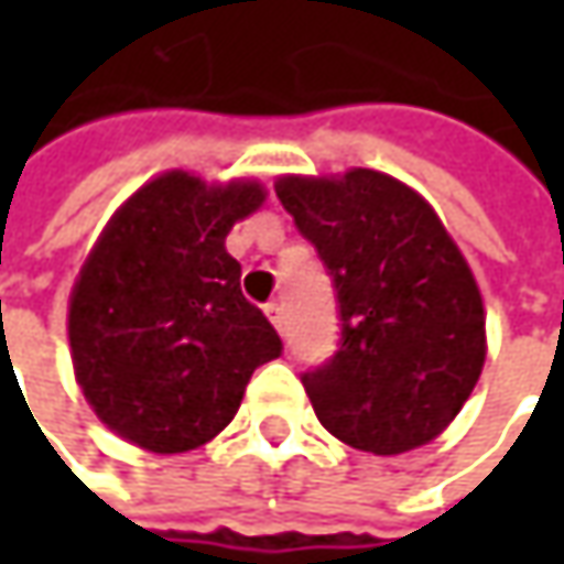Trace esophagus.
Returning a JSON list of instances; mask_svg holds the SVG:
<instances>
[{
  "label": "esophagus",
  "instance_id": "obj_1",
  "mask_svg": "<svg viewBox=\"0 0 564 564\" xmlns=\"http://www.w3.org/2000/svg\"><path fill=\"white\" fill-rule=\"evenodd\" d=\"M267 316H270V323L279 333H285V307H282L279 301H270V304H267Z\"/></svg>",
  "mask_w": 564,
  "mask_h": 564
}]
</instances>
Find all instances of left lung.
Segmentation results:
<instances>
[{
  "instance_id": "1",
  "label": "left lung",
  "mask_w": 564,
  "mask_h": 564,
  "mask_svg": "<svg viewBox=\"0 0 564 564\" xmlns=\"http://www.w3.org/2000/svg\"><path fill=\"white\" fill-rule=\"evenodd\" d=\"M275 197L336 289L338 351L301 377L319 423L373 455L436 440L487 360L484 297L436 209L373 169L282 175Z\"/></svg>"
}]
</instances>
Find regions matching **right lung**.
I'll return each mask as SVG.
<instances>
[{
	"label": "right lung",
	"instance_id": "1",
	"mask_svg": "<svg viewBox=\"0 0 564 564\" xmlns=\"http://www.w3.org/2000/svg\"><path fill=\"white\" fill-rule=\"evenodd\" d=\"M263 200L257 182L206 185L175 169L102 228L72 292L68 341L84 399L121 440L160 455L209 443L238 414L250 373L282 355L226 250L231 226Z\"/></svg>",
	"mask_w": 564,
	"mask_h": 564
}]
</instances>
